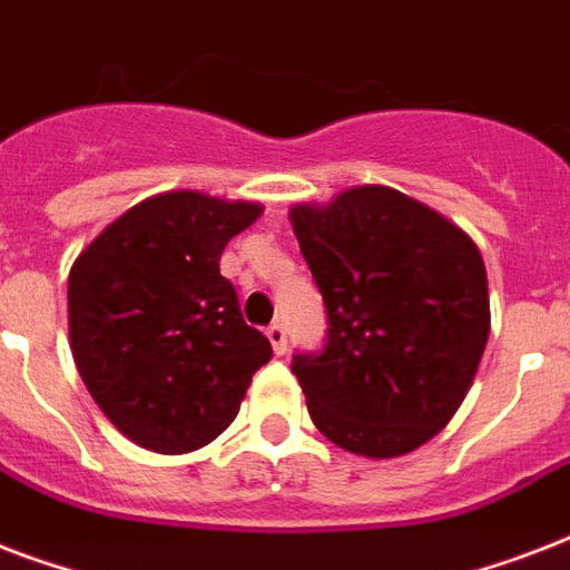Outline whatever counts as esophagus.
<instances>
[{"instance_id":"1","label":"esophagus","mask_w":570,"mask_h":570,"mask_svg":"<svg viewBox=\"0 0 570 570\" xmlns=\"http://www.w3.org/2000/svg\"><path fill=\"white\" fill-rule=\"evenodd\" d=\"M268 343H272V348H275V355H286V348H289V340H286V328L281 325V322H272L266 331Z\"/></svg>"}]
</instances>
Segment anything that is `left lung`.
Returning <instances> with one entry per match:
<instances>
[{"label": "left lung", "mask_w": 570, "mask_h": 570, "mask_svg": "<svg viewBox=\"0 0 570 570\" xmlns=\"http://www.w3.org/2000/svg\"><path fill=\"white\" fill-rule=\"evenodd\" d=\"M328 313V337L293 355L307 411L331 443L366 459L423 446L468 396L491 311L468 233L387 186L289 209Z\"/></svg>", "instance_id": "obj_1"}]
</instances>
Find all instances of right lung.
Listing matches in <instances>:
<instances>
[{
    "mask_svg": "<svg viewBox=\"0 0 570 570\" xmlns=\"http://www.w3.org/2000/svg\"><path fill=\"white\" fill-rule=\"evenodd\" d=\"M259 204L165 191L111 222L67 281L70 348L85 387L120 434L180 455L239 414L272 343L242 320L222 277L224 245Z\"/></svg>",
    "mask_w": 570,
    "mask_h": 570,
    "instance_id": "obj_1",
    "label": "right lung"
}]
</instances>
